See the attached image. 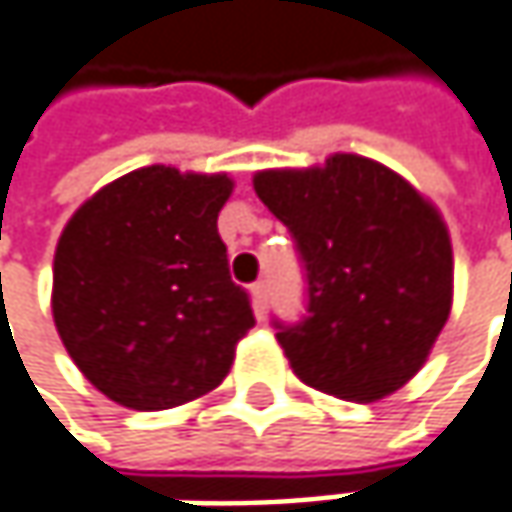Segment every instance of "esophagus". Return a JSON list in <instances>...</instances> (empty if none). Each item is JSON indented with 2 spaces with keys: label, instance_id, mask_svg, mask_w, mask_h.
I'll return each mask as SVG.
<instances>
[{
  "label": "esophagus",
  "instance_id": "obj_1",
  "mask_svg": "<svg viewBox=\"0 0 512 512\" xmlns=\"http://www.w3.org/2000/svg\"><path fill=\"white\" fill-rule=\"evenodd\" d=\"M252 304H255L257 318L266 316V304H269V286L263 284V281L252 284Z\"/></svg>",
  "mask_w": 512,
  "mask_h": 512
}]
</instances>
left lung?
I'll return each mask as SVG.
<instances>
[{
    "label": "left lung",
    "mask_w": 512,
    "mask_h": 512,
    "mask_svg": "<svg viewBox=\"0 0 512 512\" xmlns=\"http://www.w3.org/2000/svg\"><path fill=\"white\" fill-rule=\"evenodd\" d=\"M255 191L289 228L307 275V316L275 321L295 376L353 403L403 388L452 310V243L435 205L353 153L260 170Z\"/></svg>",
    "instance_id": "8db88e82"
}]
</instances>
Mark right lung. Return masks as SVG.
I'll use <instances>...</instances> for the list:
<instances>
[{"instance_id": "obj_1", "label": "right lung", "mask_w": 512, "mask_h": 512, "mask_svg": "<svg viewBox=\"0 0 512 512\" xmlns=\"http://www.w3.org/2000/svg\"><path fill=\"white\" fill-rule=\"evenodd\" d=\"M231 188L226 173L141 167L63 228L54 324L80 374L118 406L162 411L214 391L255 327L217 231Z\"/></svg>"}]
</instances>
